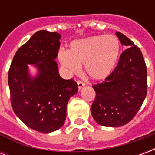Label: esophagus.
Listing matches in <instances>:
<instances>
[{"label":"esophagus","instance_id":"1","mask_svg":"<svg viewBox=\"0 0 155 155\" xmlns=\"http://www.w3.org/2000/svg\"><path fill=\"white\" fill-rule=\"evenodd\" d=\"M77 84H78V88H79L80 90H81V89H82V88L84 87V85H85V84H84V82H82V81H78Z\"/></svg>","mask_w":155,"mask_h":155}]
</instances>
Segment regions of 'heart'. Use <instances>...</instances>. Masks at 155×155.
<instances>
[{"instance_id":"heart-1","label":"heart","mask_w":155,"mask_h":155,"mask_svg":"<svg viewBox=\"0 0 155 155\" xmlns=\"http://www.w3.org/2000/svg\"><path fill=\"white\" fill-rule=\"evenodd\" d=\"M120 42L113 35H99L71 42L70 51L59 52V61L69 73L76 74L84 65L90 78L101 81L110 76L120 58Z\"/></svg>"}]
</instances>
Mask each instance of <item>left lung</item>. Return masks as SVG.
Instances as JSON below:
<instances>
[{
  "mask_svg": "<svg viewBox=\"0 0 155 155\" xmlns=\"http://www.w3.org/2000/svg\"><path fill=\"white\" fill-rule=\"evenodd\" d=\"M116 35L128 47L104 82L93 85L95 99L91 114L99 124L119 127L135 116L147 94V69L140 48L120 32Z\"/></svg>",
  "mask_w": 155,
  "mask_h": 155,
  "instance_id": "left-lung-1",
  "label": "left lung"
}]
</instances>
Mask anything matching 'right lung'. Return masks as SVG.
<instances>
[{
    "label": "right lung",
    "mask_w": 155,
    "mask_h": 155,
    "mask_svg": "<svg viewBox=\"0 0 155 155\" xmlns=\"http://www.w3.org/2000/svg\"><path fill=\"white\" fill-rule=\"evenodd\" d=\"M61 38L57 32H35L16 51L9 70L13 110L25 124L41 133H51L63 126L68 101L78 92L74 80L60 76L54 61ZM29 64L38 71L35 77L29 73Z\"/></svg>",
    "instance_id": "right-lung-1"
}]
</instances>
